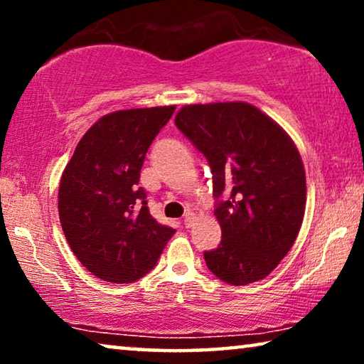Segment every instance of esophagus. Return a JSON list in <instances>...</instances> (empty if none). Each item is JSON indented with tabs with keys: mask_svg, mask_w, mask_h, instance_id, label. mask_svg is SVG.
Listing matches in <instances>:
<instances>
[{
	"mask_svg": "<svg viewBox=\"0 0 364 364\" xmlns=\"http://www.w3.org/2000/svg\"><path fill=\"white\" fill-rule=\"evenodd\" d=\"M192 222H193V213L192 212H187L186 215H183V225L191 227Z\"/></svg>",
	"mask_w": 364,
	"mask_h": 364,
	"instance_id": "obj_1",
	"label": "esophagus"
}]
</instances>
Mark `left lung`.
I'll list each match as a JSON object with an SVG mask.
<instances>
[{
    "label": "left lung",
    "instance_id": "1",
    "mask_svg": "<svg viewBox=\"0 0 364 364\" xmlns=\"http://www.w3.org/2000/svg\"><path fill=\"white\" fill-rule=\"evenodd\" d=\"M176 126L212 168L222 242L203 253L213 275L230 285L258 282L275 270L300 232L306 177L291 137L248 102L188 104Z\"/></svg>",
    "mask_w": 364,
    "mask_h": 364
}]
</instances>
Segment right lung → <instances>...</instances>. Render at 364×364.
<instances>
[{
	"label": "right lung",
	"instance_id": "obj_1",
	"mask_svg": "<svg viewBox=\"0 0 364 364\" xmlns=\"http://www.w3.org/2000/svg\"><path fill=\"white\" fill-rule=\"evenodd\" d=\"M176 106L126 109L94 122L61 176L59 220L77 260L111 283L151 272L176 230L159 223L139 187L151 144Z\"/></svg>",
	"mask_w": 364,
	"mask_h": 364
}]
</instances>
